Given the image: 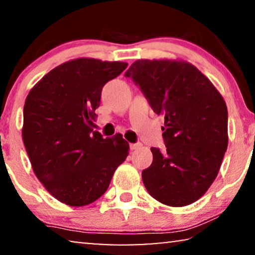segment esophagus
I'll use <instances>...</instances> for the list:
<instances>
[{"instance_id":"obj_1","label":"esophagus","mask_w":255,"mask_h":255,"mask_svg":"<svg viewBox=\"0 0 255 255\" xmlns=\"http://www.w3.org/2000/svg\"><path fill=\"white\" fill-rule=\"evenodd\" d=\"M141 143L139 142H137V143H130V150H136V149H138V148H141Z\"/></svg>"}]
</instances>
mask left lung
I'll return each instance as SVG.
<instances>
[{
	"label": "left lung",
	"instance_id": "8db88e82",
	"mask_svg": "<svg viewBox=\"0 0 255 255\" xmlns=\"http://www.w3.org/2000/svg\"><path fill=\"white\" fill-rule=\"evenodd\" d=\"M153 112L164 117L165 150L151 148L142 171L146 191L171 207H184L208 191L228 148V109L213 83L181 61L137 60L125 73Z\"/></svg>",
	"mask_w": 255,
	"mask_h": 255
}]
</instances>
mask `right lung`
<instances>
[{"mask_svg": "<svg viewBox=\"0 0 255 255\" xmlns=\"http://www.w3.org/2000/svg\"><path fill=\"white\" fill-rule=\"evenodd\" d=\"M126 62L77 59L60 64L32 88L25 100L23 141L37 178L61 202L87 206L109 188L128 156L117 134L92 130L103 87Z\"/></svg>", "mask_w": 255, "mask_h": 255, "instance_id": "add662e5", "label": "right lung"}]
</instances>
